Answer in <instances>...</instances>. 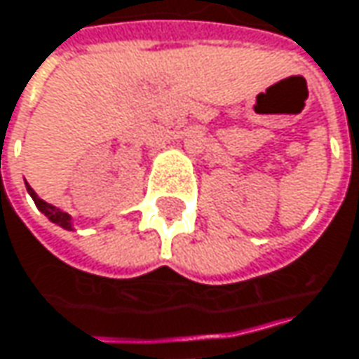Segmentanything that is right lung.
<instances>
[{
  "mask_svg": "<svg viewBox=\"0 0 359 359\" xmlns=\"http://www.w3.org/2000/svg\"><path fill=\"white\" fill-rule=\"evenodd\" d=\"M27 188V194L32 196V200L36 202V206H38V210L42 212V214H46L54 224L62 226V228H66V230H72V224H70V216L66 214V212H62L60 208L52 206V204H48V202H44L42 198H38L36 196V191L29 188V186H26Z\"/></svg>",
  "mask_w": 359,
  "mask_h": 359,
  "instance_id": "1",
  "label": "right lung"
}]
</instances>
